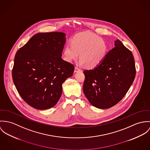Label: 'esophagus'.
Returning a JSON list of instances; mask_svg holds the SVG:
<instances>
[{
  "label": "esophagus",
  "mask_w": 150,
  "mask_h": 150,
  "mask_svg": "<svg viewBox=\"0 0 150 150\" xmlns=\"http://www.w3.org/2000/svg\"><path fill=\"white\" fill-rule=\"evenodd\" d=\"M79 71H81V69H80L78 67H75V70H74V72H79Z\"/></svg>",
  "instance_id": "34e87169"
}]
</instances>
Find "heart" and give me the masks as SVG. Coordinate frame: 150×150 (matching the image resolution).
<instances>
[{
    "instance_id": "1",
    "label": "heart",
    "mask_w": 150,
    "mask_h": 150,
    "mask_svg": "<svg viewBox=\"0 0 150 150\" xmlns=\"http://www.w3.org/2000/svg\"><path fill=\"white\" fill-rule=\"evenodd\" d=\"M63 50L64 59L72 62L79 57V64L89 68L99 66L106 57L109 47L107 42L93 33L87 32L76 35Z\"/></svg>"
}]
</instances>
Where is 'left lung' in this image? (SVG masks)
Returning a JSON list of instances; mask_svg holds the SVG:
<instances>
[{
  "label": "left lung",
  "instance_id": "left-lung-1",
  "mask_svg": "<svg viewBox=\"0 0 150 150\" xmlns=\"http://www.w3.org/2000/svg\"><path fill=\"white\" fill-rule=\"evenodd\" d=\"M99 66L84 70L83 93L94 106L106 109L123 98L133 83L136 68L133 54L119 40Z\"/></svg>",
  "mask_w": 150,
  "mask_h": 150
}]
</instances>
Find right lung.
<instances>
[{
	"label": "right lung",
	"instance_id": "1",
	"mask_svg": "<svg viewBox=\"0 0 150 150\" xmlns=\"http://www.w3.org/2000/svg\"><path fill=\"white\" fill-rule=\"evenodd\" d=\"M66 34L37 33L16 53L12 77L17 91L38 110L53 107L62 94V84L72 76L74 66L62 59Z\"/></svg>",
	"mask_w": 150,
	"mask_h": 150
}]
</instances>
